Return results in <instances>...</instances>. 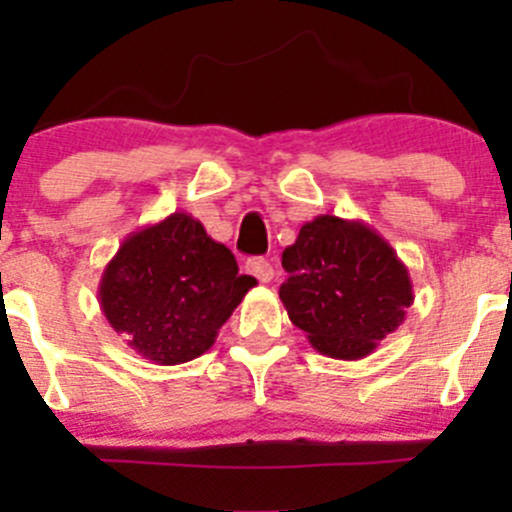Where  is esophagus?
Returning <instances> with one entry per match:
<instances>
[{
    "mask_svg": "<svg viewBox=\"0 0 512 512\" xmlns=\"http://www.w3.org/2000/svg\"><path fill=\"white\" fill-rule=\"evenodd\" d=\"M247 272L255 275L262 285L272 282V277H275V270H272V265L265 260V257H252V260H247Z\"/></svg>",
    "mask_w": 512,
    "mask_h": 512,
    "instance_id": "esophagus-1",
    "label": "esophagus"
}]
</instances>
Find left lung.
Wrapping results in <instances>:
<instances>
[{
  "label": "left lung",
  "mask_w": 512,
  "mask_h": 512,
  "mask_svg": "<svg viewBox=\"0 0 512 512\" xmlns=\"http://www.w3.org/2000/svg\"><path fill=\"white\" fill-rule=\"evenodd\" d=\"M280 287L294 327L319 354L364 359L396 332L414 304L409 270L394 247L361 220L317 215L282 252Z\"/></svg>",
  "instance_id": "8db88e82"
}]
</instances>
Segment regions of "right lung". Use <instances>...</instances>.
Listing matches in <instances>:
<instances>
[{
  "instance_id": "add662e5",
  "label": "right lung",
  "mask_w": 512,
  "mask_h": 512,
  "mask_svg": "<svg viewBox=\"0 0 512 512\" xmlns=\"http://www.w3.org/2000/svg\"><path fill=\"white\" fill-rule=\"evenodd\" d=\"M257 280L200 220L173 213L131 232L98 282L103 317L153 364L198 359Z\"/></svg>"
}]
</instances>
